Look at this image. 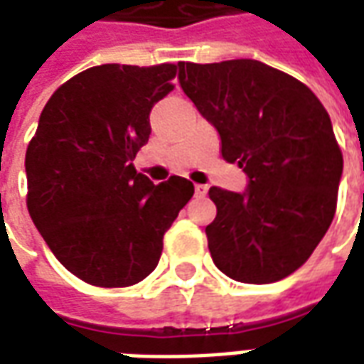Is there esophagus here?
Segmentation results:
<instances>
[{
  "label": "esophagus",
  "mask_w": 364,
  "mask_h": 364,
  "mask_svg": "<svg viewBox=\"0 0 364 364\" xmlns=\"http://www.w3.org/2000/svg\"><path fill=\"white\" fill-rule=\"evenodd\" d=\"M206 193H208V187H206V185H195V195H197V197H205Z\"/></svg>",
  "instance_id": "obj_1"
}]
</instances>
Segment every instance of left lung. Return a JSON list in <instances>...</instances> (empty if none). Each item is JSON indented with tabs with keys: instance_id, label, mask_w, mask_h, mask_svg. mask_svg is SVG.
<instances>
[{
	"instance_id": "8db88e82",
	"label": "left lung",
	"mask_w": 364,
	"mask_h": 364,
	"mask_svg": "<svg viewBox=\"0 0 364 364\" xmlns=\"http://www.w3.org/2000/svg\"><path fill=\"white\" fill-rule=\"evenodd\" d=\"M179 83L220 134L244 193L210 187L213 261L230 279L281 281L312 255L333 220L343 156L328 111L304 83L257 60L179 62Z\"/></svg>"
}]
</instances>
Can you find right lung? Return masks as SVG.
<instances>
[{
	"label": "right lung",
	"mask_w": 364,
	"mask_h": 364,
	"mask_svg": "<svg viewBox=\"0 0 364 364\" xmlns=\"http://www.w3.org/2000/svg\"><path fill=\"white\" fill-rule=\"evenodd\" d=\"M175 75V64L93 66L60 85L41 112L25 156L28 214L56 259L90 284L146 279L195 193L177 175L154 185L132 164Z\"/></svg>",
	"instance_id": "right-lung-1"
}]
</instances>
